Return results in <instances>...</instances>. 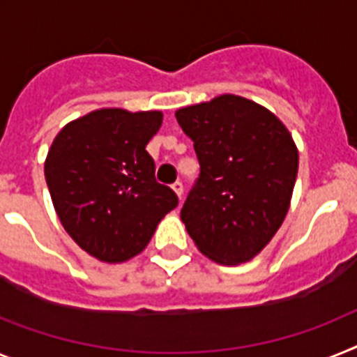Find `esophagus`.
Here are the masks:
<instances>
[{"instance_id": "esophagus-1", "label": "esophagus", "mask_w": 357, "mask_h": 357, "mask_svg": "<svg viewBox=\"0 0 357 357\" xmlns=\"http://www.w3.org/2000/svg\"><path fill=\"white\" fill-rule=\"evenodd\" d=\"M172 190L176 192V196L179 197V202H181V197H183V183H181V181H176V183L172 185Z\"/></svg>"}]
</instances>
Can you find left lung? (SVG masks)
<instances>
[{"label":"left lung","mask_w":357,"mask_h":357,"mask_svg":"<svg viewBox=\"0 0 357 357\" xmlns=\"http://www.w3.org/2000/svg\"><path fill=\"white\" fill-rule=\"evenodd\" d=\"M194 142L199 178L181 208L199 252L221 265L250 261L285 220L299 155L271 110L234 94L176 112Z\"/></svg>","instance_id":"1"}]
</instances>
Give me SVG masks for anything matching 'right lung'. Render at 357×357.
Returning a JSON list of instances; mask_svg holds the SVG:
<instances>
[{
    "label": "right lung",
    "mask_w": 357,
    "mask_h": 357,
    "mask_svg": "<svg viewBox=\"0 0 357 357\" xmlns=\"http://www.w3.org/2000/svg\"><path fill=\"white\" fill-rule=\"evenodd\" d=\"M161 123L160 110L100 109L54 137L45 160L54 208L68 236L100 261L137 256L178 206L172 188L155 181L145 151Z\"/></svg>",
    "instance_id": "obj_1"
}]
</instances>
